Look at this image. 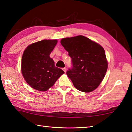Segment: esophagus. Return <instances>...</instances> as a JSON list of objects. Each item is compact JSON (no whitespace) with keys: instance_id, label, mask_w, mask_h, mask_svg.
I'll return each mask as SVG.
<instances>
[{"instance_id":"34e87169","label":"esophagus","mask_w":132,"mask_h":132,"mask_svg":"<svg viewBox=\"0 0 132 132\" xmlns=\"http://www.w3.org/2000/svg\"><path fill=\"white\" fill-rule=\"evenodd\" d=\"M62 69H63V70L64 71V72H66V68H63Z\"/></svg>"}]
</instances>
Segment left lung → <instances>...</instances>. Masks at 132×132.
Here are the masks:
<instances>
[{
    "instance_id": "1",
    "label": "left lung",
    "mask_w": 132,
    "mask_h": 132,
    "mask_svg": "<svg viewBox=\"0 0 132 132\" xmlns=\"http://www.w3.org/2000/svg\"><path fill=\"white\" fill-rule=\"evenodd\" d=\"M61 43L71 58L72 67L66 74L75 87L85 92L95 90L102 82L108 68L103 47L81 35L62 38Z\"/></svg>"
}]
</instances>
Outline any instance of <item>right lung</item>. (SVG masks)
Listing matches in <instances>:
<instances>
[{"label":"right lung","mask_w":132,"mask_h":132,"mask_svg":"<svg viewBox=\"0 0 132 132\" xmlns=\"http://www.w3.org/2000/svg\"><path fill=\"white\" fill-rule=\"evenodd\" d=\"M57 43V40L40 41L28 46L23 53L22 74L27 83L36 90L47 91L64 73L55 66L49 56Z\"/></svg>","instance_id":"add662e5"}]
</instances>
